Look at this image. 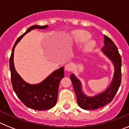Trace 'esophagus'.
Returning a JSON list of instances; mask_svg holds the SVG:
<instances>
[{"mask_svg":"<svg viewBox=\"0 0 129 129\" xmlns=\"http://www.w3.org/2000/svg\"><path fill=\"white\" fill-rule=\"evenodd\" d=\"M73 68H74V65H73L72 63H67V64L64 67L65 68V70L67 72H71L73 70Z\"/></svg>","mask_w":129,"mask_h":129,"instance_id":"1","label":"esophagus"}]
</instances>
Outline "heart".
Masks as SVG:
<instances>
[{"instance_id": "b5f03b06", "label": "heart", "mask_w": 129, "mask_h": 129, "mask_svg": "<svg viewBox=\"0 0 129 129\" xmlns=\"http://www.w3.org/2000/svg\"><path fill=\"white\" fill-rule=\"evenodd\" d=\"M72 38L76 44H81L91 38V34L85 30H76L72 33ZM95 47V42L94 40H89L85 44L83 52L85 53H89L93 51Z\"/></svg>"}]
</instances>
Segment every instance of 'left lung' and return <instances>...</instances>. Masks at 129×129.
I'll list each match as a JSON object with an SVG mask.
<instances>
[{"label":"left lung","instance_id":"1","mask_svg":"<svg viewBox=\"0 0 129 129\" xmlns=\"http://www.w3.org/2000/svg\"><path fill=\"white\" fill-rule=\"evenodd\" d=\"M104 44L101 52L113 64L114 74L110 85L103 92L93 96H88L83 90L81 81L74 74L70 75V79L76 93L77 104L81 109L85 110H94L110 103L120 86L121 80V55L114 42L105 35H104Z\"/></svg>","mask_w":129,"mask_h":129}]
</instances>
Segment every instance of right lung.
<instances>
[{
  "label": "right lung",
  "instance_id": "add662e5",
  "mask_svg": "<svg viewBox=\"0 0 129 129\" xmlns=\"http://www.w3.org/2000/svg\"><path fill=\"white\" fill-rule=\"evenodd\" d=\"M48 26L34 25L17 39L11 51L10 59L11 83L14 92L19 100L27 107L37 110L52 109L57 103L60 81L64 77V67L51 73L43 81L37 84H29L25 81L15 70L13 61L15 48L26 34L34 29H44Z\"/></svg>",
  "mask_w": 129,
  "mask_h": 129
}]
</instances>
